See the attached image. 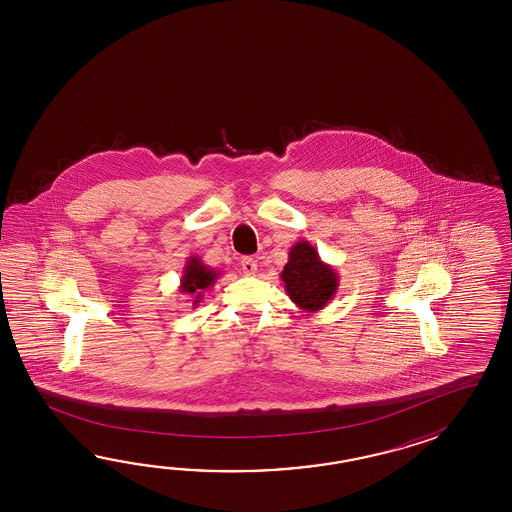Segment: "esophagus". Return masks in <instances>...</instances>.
<instances>
[{
  "label": "esophagus",
  "instance_id": "esophagus-1",
  "mask_svg": "<svg viewBox=\"0 0 512 512\" xmlns=\"http://www.w3.org/2000/svg\"><path fill=\"white\" fill-rule=\"evenodd\" d=\"M241 269H243V272H245L247 276H252V274H256V271H258V263H256V260L251 258V256H245V258L241 260Z\"/></svg>",
  "mask_w": 512,
  "mask_h": 512
}]
</instances>
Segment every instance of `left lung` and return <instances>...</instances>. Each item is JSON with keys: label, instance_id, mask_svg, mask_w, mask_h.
<instances>
[{"label": "left lung", "instance_id": "left-lung-1", "mask_svg": "<svg viewBox=\"0 0 512 512\" xmlns=\"http://www.w3.org/2000/svg\"><path fill=\"white\" fill-rule=\"evenodd\" d=\"M289 298L305 313L324 309L338 291V274L333 265L318 256L309 241H298L289 251L282 274Z\"/></svg>", "mask_w": 512, "mask_h": 512}]
</instances>
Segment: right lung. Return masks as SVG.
Returning <instances> with one entry per match:
<instances>
[{"label": "right lung", "instance_id": "1", "mask_svg": "<svg viewBox=\"0 0 512 512\" xmlns=\"http://www.w3.org/2000/svg\"><path fill=\"white\" fill-rule=\"evenodd\" d=\"M219 278V272L207 267L199 256H190L186 260L183 276H181V285L179 293L190 294L192 296V307H197L203 300V294L208 291Z\"/></svg>", "mask_w": 512, "mask_h": 512}]
</instances>
